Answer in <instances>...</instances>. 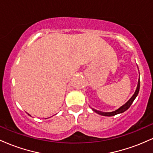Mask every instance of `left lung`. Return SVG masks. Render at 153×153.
<instances>
[{"label": "left lung", "instance_id": "8db88e82", "mask_svg": "<svg viewBox=\"0 0 153 153\" xmlns=\"http://www.w3.org/2000/svg\"><path fill=\"white\" fill-rule=\"evenodd\" d=\"M140 80H139L138 84H137V87L136 91H135V93L134 94V95H133V96H131V99H129V101H128L127 102L125 103V104L123 105V106L122 107H120V108H119V109L116 110V111H112V112H102V111H100L94 109V108H93V110H94V111L96 112V113L99 114H100V115L106 116V117H112V116L117 115V114H118L123 113V112L125 111H127L128 108H129V107H130V106L131 105V103H133V101H134V100L135 99V98L137 97V95H138L139 91H140Z\"/></svg>", "mask_w": 153, "mask_h": 153}]
</instances>
